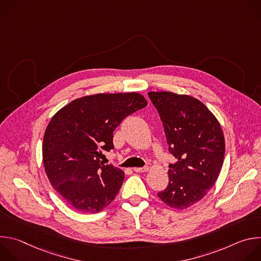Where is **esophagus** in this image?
Segmentation results:
<instances>
[{
    "mask_svg": "<svg viewBox=\"0 0 261 261\" xmlns=\"http://www.w3.org/2000/svg\"><path fill=\"white\" fill-rule=\"evenodd\" d=\"M133 170L135 172H144V171H147L148 170V167L147 166H143V167H134Z\"/></svg>",
    "mask_w": 261,
    "mask_h": 261,
    "instance_id": "esophagus-1",
    "label": "esophagus"
}]
</instances>
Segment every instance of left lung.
Instances as JSON below:
<instances>
[{
	"label": "left lung",
	"mask_w": 261,
	"mask_h": 261,
	"mask_svg": "<svg viewBox=\"0 0 261 261\" xmlns=\"http://www.w3.org/2000/svg\"><path fill=\"white\" fill-rule=\"evenodd\" d=\"M163 123L169 152L177 159L168 169L169 182L158 197L185 210L212 189L225 155V139L212 111L198 99L171 92H148Z\"/></svg>",
	"instance_id": "1"
}]
</instances>
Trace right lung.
Wrapping results in <instances>:
<instances>
[{
	"mask_svg": "<svg viewBox=\"0 0 261 261\" xmlns=\"http://www.w3.org/2000/svg\"><path fill=\"white\" fill-rule=\"evenodd\" d=\"M146 104L135 92L96 94L73 100L51 118L43 137V164L51 186L72 208L95 214L115 199L125 173L104 165L102 151L113 150L115 129Z\"/></svg>",
	"mask_w": 261,
	"mask_h": 261,
	"instance_id": "right-lung-1",
	"label": "right lung"
}]
</instances>
